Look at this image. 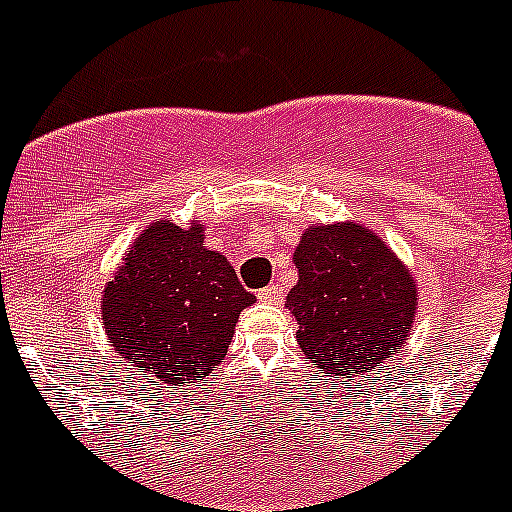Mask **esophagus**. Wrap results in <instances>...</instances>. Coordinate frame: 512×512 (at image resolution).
<instances>
[{"label":"esophagus","instance_id":"34e87169","mask_svg":"<svg viewBox=\"0 0 512 512\" xmlns=\"http://www.w3.org/2000/svg\"><path fill=\"white\" fill-rule=\"evenodd\" d=\"M259 300L261 302H274V305H279V302L284 300V289L279 287V284H269V287H264L259 292Z\"/></svg>","mask_w":512,"mask_h":512}]
</instances>
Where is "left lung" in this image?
<instances>
[{
  "label": "left lung",
  "instance_id": "1",
  "mask_svg": "<svg viewBox=\"0 0 512 512\" xmlns=\"http://www.w3.org/2000/svg\"><path fill=\"white\" fill-rule=\"evenodd\" d=\"M287 295L297 343L320 374L359 377L390 359L415 318V279L382 238L354 223L315 225L295 251Z\"/></svg>",
  "mask_w": 512,
  "mask_h": 512
}]
</instances>
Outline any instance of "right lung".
I'll use <instances>...</instances> for the list:
<instances>
[{"label":"right lung","mask_w":512,"mask_h":512,"mask_svg":"<svg viewBox=\"0 0 512 512\" xmlns=\"http://www.w3.org/2000/svg\"><path fill=\"white\" fill-rule=\"evenodd\" d=\"M256 297L225 256L207 251L202 228L153 223L133 243L102 300L117 364L156 382L189 387L228 354L235 320Z\"/></svg>","instance_id":"add662e5"}]
</instances>
